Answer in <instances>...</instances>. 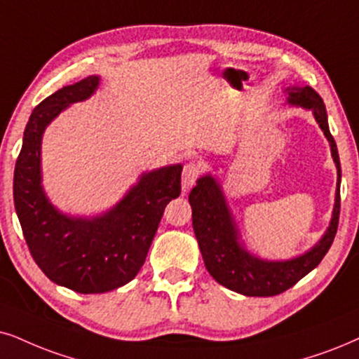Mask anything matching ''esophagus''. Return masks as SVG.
I'll use <instances>...</instances> for the list:
<instances>
[{"label":"esophagus","instance_id":"esophagus-1","mask_svg":"<svg viewBox=\"0 0 359 359\" xmlns=\"http://www.w3.org/2000/svg\"><path fill=\"white\" fill-rule=\"evenodd\" d=\"M202 174V167L197 162H187L184 165L182 170V190L184 192H189L190 189L194 187L195 182L198 180V177Z\"/></svg>","mask_w":359,"mask_h":359}]
</instances>
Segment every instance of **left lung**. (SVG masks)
I'll list each match as a JSON object with an SVG mask.
<instances>
[{
  "label": "left lung",
  "mask_w": 359,
  "mask_h": 359,
  "mask_svg": "<svg viewBox=\"0 0 359 359\" xmlns=\"http://www.w3.org/2000/svg\"><path fill=\"white\" fill-rule=\"evenodd\" d=\"M288 102L311 109L315 119L330 140L331 156L338 169L337 202L330 226L310 252L287 262H265L253 257L237 242V229L226 207L220 185L210 175L197 180V185L190 190L189 202L192 205V225L203 263L213 278L232 292L245 297H273L292 288L303 276L320 265L328 253L339 222V182L341 167L337 142L330 133L328 117L323 99L310 86L305 88H288Z\"/></svg>",
  "instance_id": "1"
}]
</instances>
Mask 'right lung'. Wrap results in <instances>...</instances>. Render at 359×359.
Here are the masks:
<instances>
[{
	"label": "right lung",
	"instance_id": "obj_1",
	"mask_svg": "<svg viewBox=\"0 0 359 359\" xmlns=\"http://www.w3.org/2000/svg\"><path fill=\"white\" fill-rule=\"evenodd\" d=\"M99 84L89 76L34 107L22 137L13 197L36 265L54 283L78 293H106L129 283L146 262L165 205L180 195L182 165L140 177L117 205L96 219L62 215L41 187V137L62 109L88 99Z\"/></svg>",
	"mask_w": 359,
	"mask_h": 359
}]
</instances>
